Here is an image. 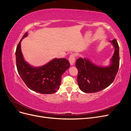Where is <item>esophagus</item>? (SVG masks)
Returning <instances> with one entry per match:
<instances>
[{
    "instance_id": "1",
    "label": "esophagus",
    "mask_w": 131,
    "mask_h": 131,
    "mask_svg": "<svg viewBox=\"0 0 131 131\" xmlns=\"http://www.w3.org/2000/svg\"><path fill=\"white\" fill-rule=\"evenodd\" d=\"M69 61L70 62V64L71 66H73L74 64L75 61V55L74 54L70 55L69 58Z\"/></svg>"
}]
</instances>
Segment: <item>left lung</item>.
<instances>
[{
  "label": "left lung",
  "mask_w": 131,
  "mask_h": 131,
  "mask_svg": "<svg viewBox=\"0 0 131 131\" xmlns=\"http://www.w3.org/2000/svg\"><path fill=\"white\" fill-rule=\"evenodd\" d=\"M109 42L114 52L107 66L96 64L88 58H79L76 62L79 88L85 93H95L108 87L114 80L119 67V47L115 39Z\"/></svg>",
  "instance_id": "obj_1"
}]
</instances>
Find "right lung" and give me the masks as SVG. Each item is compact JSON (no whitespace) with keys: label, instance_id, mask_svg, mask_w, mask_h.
Listing matches in <instances>:
<instances>
[{"label":"right lung","instance_id":"obj_1","mask_svg":"<svg viewBox=\"0 0 131 131\" xmlns=\"http://www.w3.org/2000/svg\"><path fill=\"white\" fill-rule=\"evenodd\" d=\"M23 35L17 46L16 59L18 73L22 80L31 90L42 94H52L59 89L61 77L70 67L66 58H55L46 64L34 67L25 61L21 51V42L28 36Z\"/></svg>","mask_w":131,"mask_h":131}]
</instances>
